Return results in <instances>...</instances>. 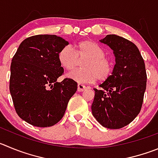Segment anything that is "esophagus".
I'll return each mask as SVG.
<instances>
[{
  "instance_id": "esophagus-1",
  "label": "esophagus",
  "mask_w": 158,
  "mask_h": 158,
  "mask_svg": "<svg viewBox=\"0 0 158 158\" xmlns=\"http://www.w3.org/2000/svg\"><path fill=\"white\" fill-rule=\"evenodd\" d=\"M86 89V87L84 86V85H82V84L81 83L78 84V91H79V92H82V91L85 90Z\"/></svg>"
}]
</instances>
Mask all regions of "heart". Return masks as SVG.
I'll return each mask as SVG.
<instances>
[{"label":"heart","mask_w":158,"mask_h":158,"mask_svg":"<svg viewBox=\"0 0 158 158\" xmlns=\"http://www.w3.org/2000/svg\"><path fill=\"white\" fill-rule=\"evenodd\" d=\"M79 59H86L82 64L83 69L68 74V77L76 82L87 83L95 82L97 79L105 81L112 74L113 61L105 56V51L101 46L94 41H81L74 49L71 46H65L58 54L59 62L68 71L74 70L77 67Z\"/></svg>","instance_id":"1"}]
</instances>
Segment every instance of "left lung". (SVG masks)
I'll return each mask as SVG.
<instances>
[{
	"label": "left lung",
	"mask_w": 158,
	"mask_h": 158,
	"mask_svg": "<svg viewBox=\"0 0 158 158\" xmlns=\"http://www.w3.org/2000/svg\"><path fill=\"white\" fill-rule=\"evenodd\" d=\"M100 41L113 50L115 65L101 89H94L92 113L104 127L121 129L140 112L147 88L145 63L136 46L122 36L107 35Z\"/></svg>",
	"instance_id": "8db88e82"
}]
</instances>
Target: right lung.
I'll return each mask as SVG.
<instances>
[{"label": "right lung", "instance_id": "obj_1", "mask_svg": "<svg viewBox=\"0 0 158 158\" xmlns=\"http://www.w3.org/2000/svg\"><path fill=\"white\" fill-rule=\"evenodd\" d=\"M69 42L56 35H36L21 43L11 60L9 89L18 115L32 126L50 127L64 116L77 82L65 78L58 54Z\"/></svg>", "mask_w": 158, "mask_h": 158}]
</instances>
